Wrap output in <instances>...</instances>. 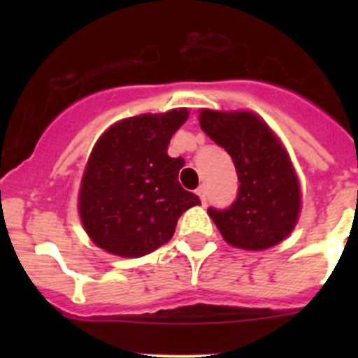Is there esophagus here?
Listing matches in <instances>:
<instances>
[{
  "mask_svg": "<svg viewBox=\"0 0 358 358\" xmlns=\"http://www.w3.org/2000/svg\"><path fill=\"white\" fill-rule=\"evenodd\" d=\"M197 196H199V199H201V202H202V206H206V202H208V197H206V187L202 185V187H199V189H197Z\"/></svg>",
  "mask_w": 358,
  "mask_h": 358,
  "instance_id": "34e87169",
  "label": "esophagus"
}]
</instances>
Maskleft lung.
<instances>
[{
  "instance_id": "1",
  "label": "left lung",
  "mask_w": 358,
  "mask_h": 358,
  "mask_svg": "<svg viewBox=\"0 0 358 358\" xmlns=\"http://www.w3.org/2000/svg\"><path fill=\"white\" fill-rule=\"evenodd\" d=\"M199 124L229 152L239 178V192L229 208L208 209L223 239L249 251L286 239L298 222L301 194L291 159L275 133L246 110L202 109Z\"/></svg>"
}]
</instances>
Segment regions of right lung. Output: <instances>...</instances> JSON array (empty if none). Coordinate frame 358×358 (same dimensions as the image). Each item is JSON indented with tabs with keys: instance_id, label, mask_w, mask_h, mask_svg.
<instances>
[{
	"instance_id": "1",
	"label": "right lung",
	"mask_w": 358,
	"mask_h": 358,
	"mask_svg": "<svg viewBox=\"0 0 358 358\" xmlns=\"http://www.w3.org/2000/svg\"><path fill=\"white\" fill-rule=\"evenodd\" d=\"M187 109L122 119L99 138L79 189V216L90 239L107 252L140 258L173 237L178 218L201 204L183 189L182 157L168 145Z\"/></svg>"
}]
</instances>
